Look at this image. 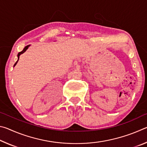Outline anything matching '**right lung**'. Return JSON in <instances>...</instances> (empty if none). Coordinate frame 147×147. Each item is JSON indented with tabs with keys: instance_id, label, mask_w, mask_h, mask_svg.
<instances>
[{
	"instance_id": "right-lung-1",
	"label": "right lung",
	"mask_w": 147,
	"mask_h": 147,
	"mask_svg": "<svg viewBox=\"0 0 147 147\" xmlns=\"http://www.w3.org/2000/svg\"><path fill=\"white\" fill-rule=\"evenodd\" d=\"M29 47H30V45H27V46H26L25 47H24V49L23 50V51H22L21 52H20V53H18V54H17V57H18V59H17V61H16V63L14 64L13 67L16 66V65L17 64V62H18V61H19V56H20V55H21V54H23V53H24V52H25V51H26V50L28 49V48Z\"/></svg>"
}]
</instances>
